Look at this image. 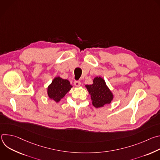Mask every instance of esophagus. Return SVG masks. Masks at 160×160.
<instances>
[{"instance_id":"1","label":"esophagus","mask_w":160,"mask_h":160,"mask_svg":"<svg viewBox=\"0 0 160 160\" xmlns=\"http://www.w3.org/2000/svg\"><path fill=\"white\" fill-rule=\"evenodd\" d=\"M81 85V82L80 81H75L74 82V85L76 87H80Z\"/></svg>"}]
</instances>
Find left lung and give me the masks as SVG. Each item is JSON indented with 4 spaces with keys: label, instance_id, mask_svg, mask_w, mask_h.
<instances>
[{
    "label": "left lung",
    "instance_id": "obj_1",
    "mask_svg": "<svg viewBox=\"0 0 160 160\" xmlns=\"http://www.w3.org/2000/svg\"><path fill=\"white\" fill-rule=\"evenodd\" d=\"M85 87L90 95L92 105L96 108L110 104L113 100V94L106 85L105 80L101 77H96L93 80V83L85 85Z\"/></svg>",
    "mask_w": 160,
    "mask_h": 160
}]
</instances>
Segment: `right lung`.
Instances as JSON below:
<instances>
[{
	"label": "right lung",
	"instance_id": "obj_1",
	"mask_svg": "<svg viewBox=\"0 0 160 160\" xmlns=\"http://www.w3.org/2000/svg\"><path fill=\"white\" fill-rule=\"evenodd\" d=\"M72 87L69 80L63 79L60 77H56L48 87V96L51 99L58 102Z\"/></svg>",
	"mask_w": 160,
	"mask_h": 160
}]
</instances>
